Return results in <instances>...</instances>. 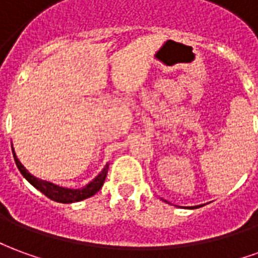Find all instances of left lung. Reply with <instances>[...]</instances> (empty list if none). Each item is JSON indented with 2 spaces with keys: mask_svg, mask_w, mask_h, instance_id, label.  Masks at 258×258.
I'll return each instance as SVG.
<instances>
[{
  "mask_svg": "<svg viewBox=\"0 0 258 258\" xmlns=\"http://www.w3.org/2000/svg\"><path fill=\"white\" fill-rule=\"evenodd\" d=\"M198 207H200V206H192L190 209H198Z\"/></svg>",
  "mask_w": 258,
  "mask_h": 258,
  "instance_id": "obj_1",
  "label": "left lung"
}]
</instances>
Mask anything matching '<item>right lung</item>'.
<instances>
[{
  "label": "right lung",
  "instance_id": "add662e5",
  "mask_svg": "<svg viewBox=\"0 0 258 258\" xmlns=\"http://www.w3.org/2000/svg\"><path fill=\"white\" fill-rule=\"evenodd\" d=\"M12 153H14V159L16 166L19 168V171L22 173V175L25 177L29 182H30L36 189H38L41 194H44L47 198H49L51 200H55V202H59V203H74V202H80V200H84L87 198H91L101 189L102 185L105 182V178H106L107 168H109V163H107L105 167L102 168V171L95 178L90 181L88 184L83 186V188H79V189H72V188H63V186H59L56 184H52L49 181H44V179H40L34 177L33 174H30L26 167L19 162V159L15 153V149L12 148Z\"/></svg>",
  "mask_w": 258,
  "mask_h": 258
}]
</instances>
